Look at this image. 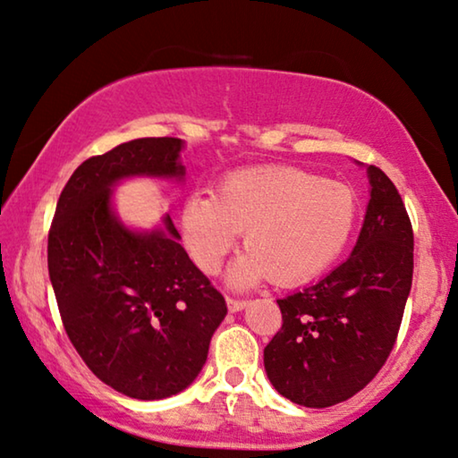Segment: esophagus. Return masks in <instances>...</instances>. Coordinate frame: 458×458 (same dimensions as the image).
I'll use <instances>...</instances> for the list:
<instances>
[{
  "label": "esophagus",
  "mask_w": 458,
  "mask_h": 458,
  "mask_svg": "<svg viewBox=\"0 0 458 458\" xmlns=\"http://www.w3.org/2000/svg\"><path fill=\"white\" fill-rule=\"evenodd\" d=\"M227 306H229L231 312H239V310H243L245 306H247V300H239V298L227 296Z\"/></svg>",
  "instance_id": "esophagus-1"
}]
</instances>
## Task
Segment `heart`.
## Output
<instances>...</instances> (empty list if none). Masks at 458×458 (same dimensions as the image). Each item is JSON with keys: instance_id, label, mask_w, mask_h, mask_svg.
Instances as JSON below:
<instances>
[{"instance_id": "heart-1", "label": "heart", "mask_w": 458, "mask_h": 458, "mask_svg": "<svg viewBox=\"0 0 458 458\" xmlns=\"http://www.w3.org/2000/svg\"><path fill=\"white\" fill-rule=\"evenodd\" d=\"M357 221V197L339 180L294 166L243 168L225 176L215 197L194 192L182 207V233L202 272H219L243 233L250 247L231 269L235 286L272 278L292 286L341 256Z\"/></svg>"}]
</instances>
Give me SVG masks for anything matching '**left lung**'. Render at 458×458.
<instances>
[{
    "label": "left lung",
    "instance_id": "8db88e82",
    "mask_svg": "<svg viewBox=\"0 0 458 458\" xmlns=\"http://www.w3.org/2000/svg\"><path fill=\"white\" fill-rule=\"evenodd\" d=\"M371 199L347 261L278 300L282 328L264 349L272 386L306 408L353 398L392 353L414 274V231L392 180L367 168Z\"/></svg>",
    "mask_w": 458,
    "mask_h": 458
}]
</instances>
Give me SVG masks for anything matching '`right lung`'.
<instances>
[{
    "instance_id": "obj_1",
    "label": "right lung",
    "mask_w": 458,
    "mask_h": 458,
    "mask_svg": "<svg viewBox=\"0 0 458 458\" xmlns=\"http://www.w3.org/2000/svg\"><path fill=\"white\" fill-rule=\"evenodd\" d=\"M182 140L140 138L72 172L48 233V274L72 347L103 384L136 400L189 387L227 314L219 290L164 229L136 233L111 211L127 176L182 178Z\"/></svg>"
}]
</instances>
